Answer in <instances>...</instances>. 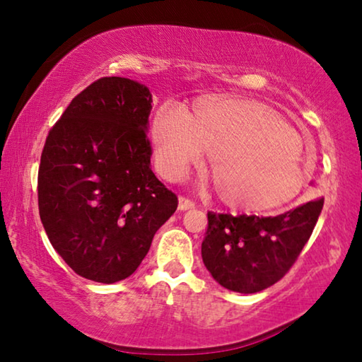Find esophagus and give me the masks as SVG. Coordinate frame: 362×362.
I'll return each mask as SVG.
<instances>
[{
    "mask_svg": "<svg viewBox=\"0 0 362 362\" xmlns=\"http://www.w3.org/2000/svg\"><path fill=\"white\" fill-rule=\"evenodd\" d=\"M194 203L192 199L185 198V196H180L179 198V211H188V209H193Z\"/></svg>",
    "mask_w": 362,
    "mask_h": 362,
    "instance_id": "esophagus-1",
    "label": "esophagus"
}]
</instances>
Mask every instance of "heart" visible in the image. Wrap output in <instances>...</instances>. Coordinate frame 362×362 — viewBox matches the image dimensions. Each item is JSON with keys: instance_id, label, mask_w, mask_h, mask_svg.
<instances>
[{"instance_id": "b5f03b06", "label": "heart", "mask_w": 362, "mask_h": 362, "mask_svg": "<svg viewBox=\"0 0 362 362\" xmlns=\"http://www.w3.org/2000/svg\"><path fill=\"white\" fill-rule=\"evenodd\" d=\"M159 170L179 180L211 159L218 198L235 209L265 212L302 192V139L272 110L252 100L203 97L185 116L164 107L153 121Z\"/></svg>"}]
</instances>
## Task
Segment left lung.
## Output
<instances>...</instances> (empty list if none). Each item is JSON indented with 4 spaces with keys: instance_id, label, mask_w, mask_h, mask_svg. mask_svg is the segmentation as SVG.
<instances>
[{
    "instance_id": "left-lung-1",
    "label": "left lung",
    "mask_w": 362,
    "mask_h": 362,
    "mask_svg": "<svg viewBox=\"0 0 362 362\" xmlns=\"http://www.w3.org/2000/svg\"><path fill=\"white\" fill-rule=\"evenodd\" d=\"M324 198L308 201L276 217L207 212L201 255L225 289L254 293L284 276L308 243Z\"/></svg>"
}]
</instances>
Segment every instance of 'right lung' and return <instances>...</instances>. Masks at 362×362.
Here are the masks:
<instances>
[{"mask_svg": "<svg viewBox=\"0 0 362 362\" xmlns=\"http://www.w3.org/2000/svg\"><path fill=\"white\" fill-rule=\"evenodd\" d=\"M151 102L132 79H97L70 102L41 153L46 235L73 272L95 283L131 276L179 204L150 166Z\"/></svg>", "mask_w": 362, "mask_h": 362, "instance_id": "1", "label": "right lung"}]
</instances>
